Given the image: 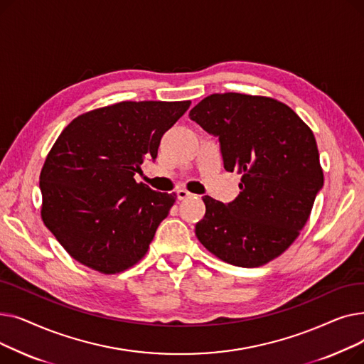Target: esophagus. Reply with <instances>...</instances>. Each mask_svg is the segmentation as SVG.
Returning a JSON list of instances; mask_svg holds the SVG:
<instances>
[{
  "instance_id": "obj_1",
  "label": "esophagus",
  "mask_w": 364,
  "mask_h": 364,
  "mask_svg": "<svg viewBox=\"0 0 364 364\" xmlns=\"http://www.w3.org/2000/svg\"><path fill=\"white\" fill-rule=\"evenodd\" d=\"M192 196H193V193L187 192L186 188H180V190H177V198H178V200H184V199H188V198H192Z\"/></svg>"
}]
</instances>
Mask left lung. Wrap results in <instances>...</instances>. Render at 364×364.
<instances>
[{"label":"left lung","mask_w":364,"mask_h":364,"mask_svg":"<svg viewBox=\"0 0 364 364\" xmlns=\"http://www.w3.org/2000/svg\"><path fill=\"white\" fill-rule=\"evenodd\" d=\"M188 117L218 137L225 171L242 176L233 202L203 198L199 242L237 267L270 262L299 236L323 186L313 131L284 103L240 92L208 95Z\"/></svg>","instance_id":"1"}]
</instances>
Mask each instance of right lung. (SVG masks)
<instances>
[{
  "label": "right lung",
  "instance_id": "obj_1",
  "mask_svg": "<svg viewBox=\"0 0 364 364\" xmlns=\"http://www.w3.org/2000/svg\"><path fill=\"white\" fill-rule=\"evenodd\" d=\"M190 102H121L75 118L53 144L40 176L41 217L66 252L105 274L147 252L177 196L137 183L164 134Z\"/></svg>",
  "mask_w": 364,
  "mask_h": 364
}]
</instances>
